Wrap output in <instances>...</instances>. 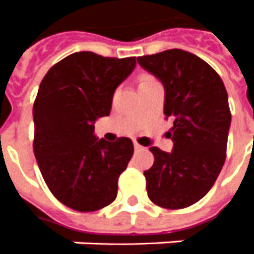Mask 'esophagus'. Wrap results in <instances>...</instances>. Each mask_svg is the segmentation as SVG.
<instances>
[{
  "label": "esophagus",
  "mask_w": 254,
  "mask_h": 254,
  "mask_svg": "<svg viewBox=\"0 0 254 254\" xmlns=\"http://www.w3.org/2000/svg\"><path fill=\"white\" fill-rule=\"evenodd\" d=\"M134 149H135L136 152H139V150H143V146H141V145H139V143H134Z\"/></svg>",
  "instance_id": "34e87169"
}]
</instances>
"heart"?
<instances>
[{"mask_svg":"<svg viewBox=\"0 0 254 254\" xmlns=\"http://www.w3.org/2000/svg\"><path fill=\"white\" fill-rule=\"evenodd\" d=\"M154 79L152 76H149V75H143L139 78V84H145V83H149V82H153Z\"/></svg>","mask_w":254,"mask_h":254,"instance_id":"1","label":"heart"}]
</instances>
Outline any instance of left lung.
<instances>
[{
  "label": "left lung",
  "instance_id": "1",
  "mask_svg": "<svg viewBox=\"0 0 254 254\" xmlns=\"http://www.w3.org/2000/svg\"><path fill=\"white\" fill-rule=\"evenodd\" d=\"M161 80L164 115L174 126V150L149 147L152 168L143 172L147 195L165 209H183L209 191L226 160L231 112L223 80L198 56L170 49L136 59Z\"/></svg>",
  "mask_w": 254,
  "mask_h": 254
}]
</instances>
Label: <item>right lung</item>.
Instances as JSON below:
<instances>
[{
    "label": "right lung",
    "instance_id": "obj_1",
    "mask_svg": "<svg viewBox=\"0 0 254 254\" xmlns=\"http://www.w3.org/2000/svg\"><path fill=\"white\" fill-rule=\"evenodd\" d=\"M135 64V57L78 52L52 66L39 84L32 108L34 154L52 194L71 209L94 212L118 195L134 145L126 136L97 139L94 123L111 113L115 90Z\"/></svg>",
    "mask_w": 254,
    "mask_h": 254
}]
</instances>
